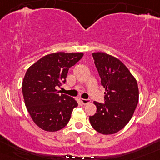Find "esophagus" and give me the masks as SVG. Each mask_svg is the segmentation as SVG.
I'll use <instances>...</instances> for the list:
<instances>
[{
	"instance_id": "1",
	"label": "esophagus",
	"mask_w": 160,
	"mask_h": 160,
	"mask_svg": "<svg viewBox=\"0 0 160 160\" xmlns=\"http://www.w3.org/2000/svg\"><path fill=\"white\" fill-rule=\"evenodd\" d=\"M80 101L82 102V104H84V105H86V104H88V103L90 102V99H89V98H87V99H85V98H80Z\"/></svg>"
}]
</instances>
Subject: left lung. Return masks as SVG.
Masks as SVG:
<instances>
[{"mask_svg":"<svg viewBox=\"0 0 160 160\" xmlns=\"http://www.w3.org/2000/svg\"><path fill=\"white\" fill-rule=\"evenodd\" d=\"M92 55L106 92L105 102H94L97 111L90 116V122L98 132L111 135L122 130L131 120L138 102V84L118 58L101 52Z\"/></svg>","mask_w":160,"mask_h":160,"instance_id":"1","label":"left lung"}]
</instances>
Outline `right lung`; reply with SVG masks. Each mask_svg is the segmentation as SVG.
Returning a JSON list of instances; mask_svg holds the SVG:
<instances>
[{
  "mask_svg": "<svg viewBox=\"0 0 160 160\" xmlns=\"http://www.w3.org/2000/svg\"><path fill=\"white\" fill-rule=\"evenodd\" d=\"M82 53H58L44 56L31 66L22 82L25 107L35 124L46 131H57L69 122L78 102L59 94L57 87L66 83L68 70L82 58Z\"/></svg>",
  "mask_w": 160,
  "mask_h": 160,
  "instance_id": "1",
  "label": "right lung"
}]
</instances>
